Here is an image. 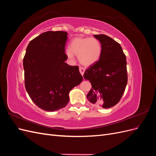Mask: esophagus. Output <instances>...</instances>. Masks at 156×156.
Instances as JSON below:
<instances>
[{"instance_id":"obj_1","label":"esophagus","mask_w":156,"mask_h":156,"mask_svg":"<svg viewBox=\"0 0 156 156\" xmlns=\"http://www.w3.org/2000/svg\"><path fill=\"white\" fill-rule=\"evenodd\" d=\"M79 72H80V73H81V74L82 75H83L84 72H85V69H84L83 68H82V67H80V68H79Z\"/></svg>"}]
</instances>
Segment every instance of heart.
<instances>
[{
    "instance_id": "obj_1",
    "label": "heart",
    "mask_w": 156,
    "mask_h": 156,
    "mask_svg": "<svg viewBox=\"0 0 156 156\" xmlns=\"http://www.w3.org/2000/svg\"><path fill=\"white\" fill-rule=\"evenodd\" d=\"M102 53L100 41L96 38L77 37L71 41L66 54L69 58L73 55L78 56L79 62L84 66L89 67L100 60Z\"/></svg>"
}]
</instances>
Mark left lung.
Listing matches in <instances>:
<instances>
[{
	"label": "left lung",
	"instance_id": "1",
	"mask_svg": "<svg viewBox=\"0 0 156 156\" xmlns=\"http://www.w3.org/2000/svg\"><path fill=\"white\" fill-rule=\"evenodd\" d=\"M94 36L100 41L102 53L100 60L84 73L92 87L87 97L92 104L110 108L119 102L127 83L126 55L120 45L109 36Z\"/></svg>",
	"mask_w": 156,
	"mask_h": 156
}]
</instances>
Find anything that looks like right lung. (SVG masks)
Here are the masks:
<instances>
[{"label":"right lung","instance_id":"1","mask_svg":"<svg viewBox=\"0 0 156 156\" xmlns=\"http://www.w3.org/2000/svg\"><path fill=\"white\" fill-rule=\"evenodd\" d=\"M68 33L48 31L30 41L23 58L25 86L35 104L47 111L66 106L69 92L81 83L83 77L77 66L65 62Z\"/></svg>","mask_w":156,"mask_h":156}]
</instances>
